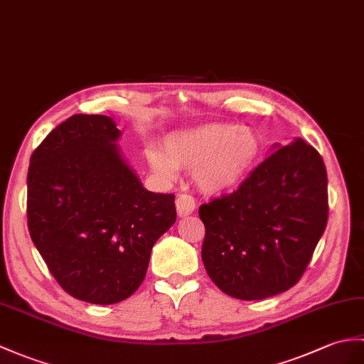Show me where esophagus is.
<instances>
[{
  "label": "esophagus",
  "mask_w": 364,
  "mask_h": 364,
  "mask_svg": "<svg viewBox=\"0 0 364 364\" xmlns=\"http://www.w3.org/2000/svg\"><path fill=\"white\" fill-rule=\"evenodd\" d=\"M196 208L197 203L189 193H180V196L176 197V210H178V215H189L196 210Z\"/></svg>",
  "instance_id": "34e87169"
}]
</instances>
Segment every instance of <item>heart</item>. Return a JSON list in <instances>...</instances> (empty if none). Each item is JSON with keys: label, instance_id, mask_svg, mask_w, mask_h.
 <instances>
[{"label": "heart", "instance_id": "heart-1", "mask_svg": "<svg viewBox=\"0 0 364 364\" xmlns=\"http://www.w3.org/2000/svg\"><path fill=\"white\" fill-rule=\"evenodd\" d=\"M163 151L146 154L159 176L173 178L176 167L196 175L201 191L220 193L247 178L259 158L260 139L255 130L235 124H208L167 136Z\"/></svg>", "mask_w": 364, "mask_h": 364}]
</instances>
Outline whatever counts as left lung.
Masks as SVG:
<instances>
[{"mask_svg": "<svg viewBox=\"0 0 364 364\" xmlns=\"http://www.w3.org/2000/svg\"><path fill=\"white\" fill-rule=\"evenodd\" d=\"M201 259L232 298L274 296L296 285L328 218L327 172L315 147L296 139L256 166L237 191L201 205Z\"/></svg>", "mask_w": 364, "mask_h": 364, "instance_id": "obj_1", "label": "left lung"}]
</instances>
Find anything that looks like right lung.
I'll return each instance as SVG.
<instances>
[{
  "label": "right lung",
  "instance_id": "obj_1",
  "mask_svg": "<svg viewBox=\"0 0 364 364\" xmlns=\"http://www.w3.org/2000/svg\"><path fill=\"white\" fill-rule=\"evenodd\" d=\"M108 116L74 114L33 150L28 228L73 298L108 306L138 290L155 242L176 220L173 193L149 192L122 159Z\"/></svg>",
  "mask_w": 364,
  "mask_h": 364
}]
</instances>
